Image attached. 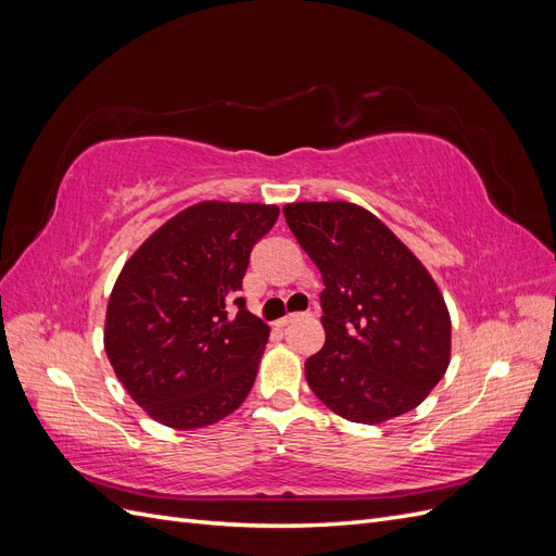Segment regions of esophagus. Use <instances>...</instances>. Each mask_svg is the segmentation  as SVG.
<instances>
[{"label": "esophagus", "mask_w": 556, "mask_h": 556, "mask_svg": "<svg viewBox=\"0 0 556 556\" xmlns=\"http://www.w3.org/2000/svg\"><path fill=\"white\" fill-rule=\"evenodd\" d=\"M306 313H288L285 317H280L278 319V327H288L290 323H294V319H299V317H304Z\"/></svg>", "instance_id": "34e87169"}]
</instances>
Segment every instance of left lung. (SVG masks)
I'll return each instance as SVG.
<instances>
[{"label": "left lung", "instance_id": "obj_1", "mask_svg": "<svg viewBox=\"0 0 556 556\" xmlns=\"http://www.w3.org/2000/svg\"><path fill=\"white\" fill-rule=\"evenodd\" d=\"M282 213L325 282L327 341L306 359L313 394L362 425L419 406L447 371L452 329L422 262L348 201H304Z\"/></svg>", "mask_w": 556, "mask_h": 556}]
</instances>
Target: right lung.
Listing matches in <instances>:
<instances>
[{"label": "right lung", "instance_id": "add662e5", "mask_svg": "<svg viewBox=\"0 0 556 556\" xmlns=\"http://www.w3.org/2000/svg\"><path fill=\"white\" fill-rule=\"evenodd\" d=\"M278 206L201 201L162 225L123 266L104 348L129 396L174 429L208 427L252 390L268 327L237 296L252 245ZM229 303L238 313L227 312Z\"/></svg>", "mask_w": 556, "mask_h": 556}]
</instances>
